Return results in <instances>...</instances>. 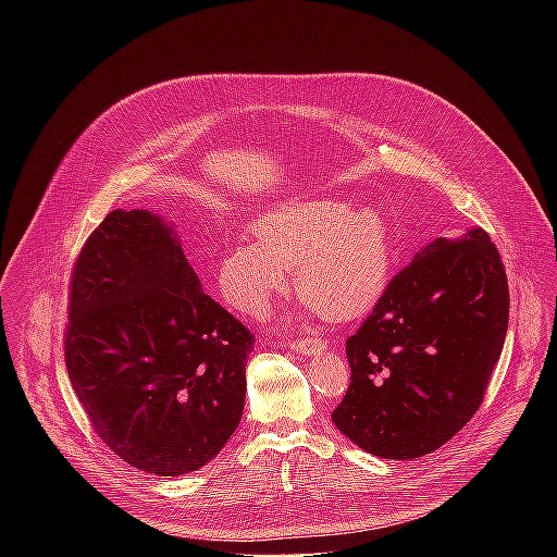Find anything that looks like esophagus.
I'll return each instance as SVG.
<instances>
[{"label":"esophagus","mask_w":557,"mask_h":557,"mask_svg":"<svg viewBox=\"0 0 557 557\" xmlns=\"http://www.w3.org/2000/svg\"><path fill=\"white\" fill-rule=\"evenodd\" d=\"M290 348L299 355H312V352H320L324 350V342L317 339V337H304V339H295L290 342Z\"/></svg>","instance_id":"obj_1"}]
</instances>
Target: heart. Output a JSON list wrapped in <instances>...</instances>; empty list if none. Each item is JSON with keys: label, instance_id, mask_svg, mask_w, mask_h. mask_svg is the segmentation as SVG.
<instances>
[{"label": "heart", "instance_id": "b5f03b06", "mask_svg": "<svg viewBox=\"0 0 557 557\" xmlns=\"http://www.w3.org/2000/svg\"><path fill=\"white\" fill-rule=\"evenodd\" d=\"M256 243L228 249L218 267L224 301L253 320L269 314L295 269L297 295L326 320L372 310L392 280V233L374 207L339 198L282 205L256 222Z\"/></svg>", "mask_w": 557, "mask_h": 557}]
</instances>
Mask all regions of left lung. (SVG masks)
<instances>
[{"label": "left lung", "instance_id": "8db88e82", "mask_svg": "<svg viewBox=\"0 0 557 557\" xmlns=\"http://www.w3.org/2000/svg\"><path fill=\"white\" fill-rule=\"evenodd\" d=\"M507 324V273L487 231L438 237L348 337L350 385L333 423L381 458L438 449L481 408Z\"/></svg>", "mask_w": 557, "mask_h": 557}]
</instances>
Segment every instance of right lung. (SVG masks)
<instances>
[{"label":"right lung","mask_w":557,"mask_h":557,"mask_svg":"<svg viewBox=\"0 0 557 557\" xmlns=\"http://www.w3.org/2000/svg\"><path fill=\"white\" fill-rule=\"evenodd\" d=\"M65 368L101 441L132 467L183 475L243 419L253 335L200 286L178 235L116 209L78 253Z\"/></svg>","instance_id":"right-lung-1"}]
</instances>
